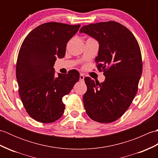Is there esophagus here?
Returning a JSON list of instances; mask_svg holds the SVG:
<instances>
[{"mask_svg":"<svg viewBox=\"0 0 158 158\" xmlns=\"http://www.w3.org/2000/svg\"><path fill=\"white\" fill-rule=\"evenodd\" d=\"M84 78H85V77H84V75H83V74H80V76H79V80H80V81H84Z\"/></svg>","mask_w":158,"mask_h":158,"instance_id":"34e87169","label":"esophagus"}]
</instances>
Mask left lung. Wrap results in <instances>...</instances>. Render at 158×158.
<instances>
[{
    "label": "left lung",
    "instance_id": "obj_1",
    "mask_svg": "<svg viewBox=\"0 0 158 158\" xmlns=\"http://www.w3.org/2000/svg\"><path fill=\"white\" fill-rule=\"evenodd\" d=\"M79 32L98 42L95 61L105 76L100 83L85 77V111L96 122H113L126 111L138 90L143 70L139 45L128 29L113 21L84 26Z\"/></svg>",
    "mask_w": 158,
    "mask_h": 158
}]
</instances>
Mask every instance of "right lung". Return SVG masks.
Segmentation results:
<instances>
[{
  "instance_id": "obj_1",
  "label": "right lung",
  "mask_w": 158,
  "mask_h": 158,
  "mask_svg": "<svg viewBox=\"0 0 158 158\" xmlns=\"http://www.w3.org/2000/svg\"><path fill=\"white\" fill-rule=\"evenodd\" d=\"M79 25L48 22L32 31L23 40L16 64V78L23 106L32 118L52 123L62 117L63 96L79 81L75 70L55 76L53 64L62 58L66 44L78 32Z\"/></svg>"
}]
</instances>
